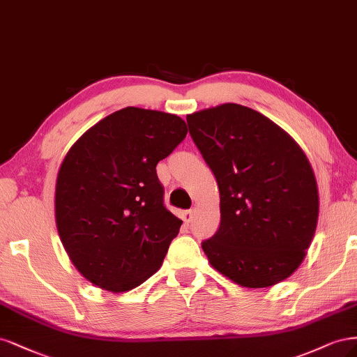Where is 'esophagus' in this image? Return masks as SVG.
Here are the masks:
<instances>
[{
    "instance_id": "esophagus-1",
    "label": "esophagus",
    "mask_w": 357,
    "mask_h": 357,
    "mask_svg": "<svg viewBox=\"0 0 357 357\" xmlns=\"http://www.w3.org/2000/svg\"><path fill=\"white\" fill-rule=\"evenodd\" d=\"M194 213H195V211L194 209H190V211H185L182 213V218H183V221H187V222H190V221H192V218H194Z\"/></svg>"
}]
</instances>
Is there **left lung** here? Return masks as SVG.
I'll use <instances>...</instances> for the list:
<instances>
[{
  "instance_id": "1",
  "label": "left lung",
  "mask_w": 357,
  "mask_h": 357,
  "mask_svg": "<svg viewBox=\"0 0 357 357\" xmlns=\"http://www.w3.org/2000/svg\"><path fill=\"white\" fill-rule=\"evenodd\" d=\"M220 188L221 224L202 248L212 266L246 287H268L300 267L312 243L317 183L305 154L262 114L237 103L187 116Z\"/></svg>"
}]
</instances>
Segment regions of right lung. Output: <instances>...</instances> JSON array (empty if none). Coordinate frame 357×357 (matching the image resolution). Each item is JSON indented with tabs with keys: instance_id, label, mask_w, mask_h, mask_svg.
I'll list each match as a JSON object with an SVG mask.
<instances>
[{
	"instance_id": "1",
	"label": "right lung",
	"mask_w": 357,
	"mask_h": 357,
	"mask_svg": "<svg viewBox=\"0 0 357 357\" xmlns=\"http://www.w3.org/2000/svg\"><path fill=\"white\" fill-rule=\"evenodd\" d=\"M174 114L128 107L71 146L56 181L62 245L93 284L126 292L160 268L182 221L166 209L155 166L185 139Z\"/></svg>"
}]
</instances>
